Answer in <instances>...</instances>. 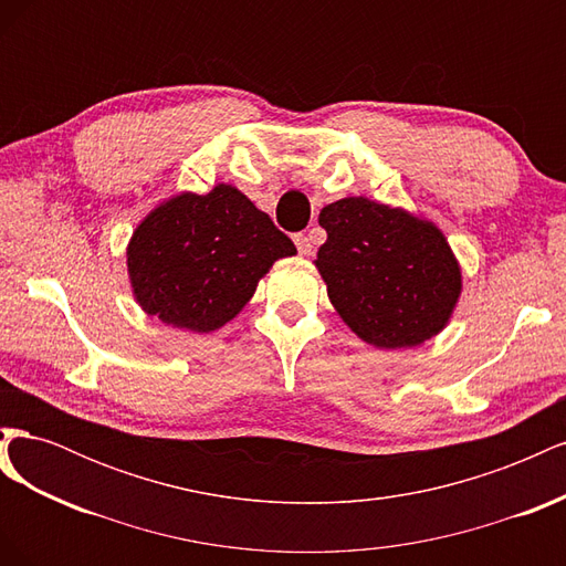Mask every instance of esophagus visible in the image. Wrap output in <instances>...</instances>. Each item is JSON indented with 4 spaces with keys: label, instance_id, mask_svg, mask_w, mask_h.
Masks as SVG:
<instances>
[{
    "label": "esophagus",
    "instance_id": "34e87169",
    "mask_svg": "<svg viewBox=\"0 0 566 566\" xmlns=\"http://www.w3.org/2000/svg\"><path fill=\"white\" fill-rule=\"evenodd\" d=\"M295 245H297L300 254H304V256H310V254L314 252L312 238H310V235H304V233H297V235H295Z\"/></svg>",
    "mask_w": 566,
    "mask_h": 566
}]
</instances>
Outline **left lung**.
<instances>
[{
	"instance_id": "left-lung-1",
	"label": "left lung",
	"mask_w": 566,
	"mask_h": 566,
	"mask_svg": "<svg viewBox=\"0 0 566 566\" xmlns=\"http://www.w3.org/2000/svg\"><path fill=\"white\" fill-rule=\"evenodd\" d=\"M316 269L337 314L378 349L418 347L447 328L462 276L443 233L401 208L358 198L325 205Z\"/></svg>"
}]
</instances>
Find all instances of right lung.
Listing matches in <instances>:
<instances>
[{
    "label": "right lung",
    "instance_id": "add662e5",
    "mask_svg": "<svg viewBox=\"0 0 566 566\" xmlns=\"http://www.w3.org/2000/svg\"><path fill=\"white\" fill-rule=\"evenodd\" d=\"M297 248L235 186L158 205L127 245L132 293L172 328L212 333L241 314L256 283Z\"/></svg>",
    "mask_w": 566,
    "mask_h": 566
}]
</instances>
